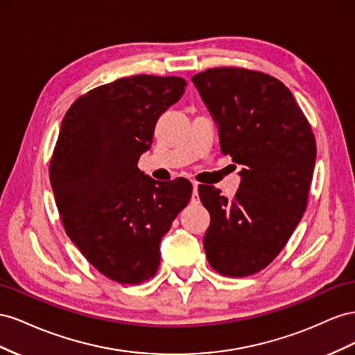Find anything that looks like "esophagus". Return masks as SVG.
<instances>
[{"mask_svg": "<svg viewBox=\"0 0 355 355\" xmlns=\"http://www.w3.org/2000/svg\"><path fill=\"white\" fill-rule=\"evenodd\" d=\"M199 191H198V183H193V193H191V204H199Z\"/></svg>", "mask_w": 355, "mask_h": 355, "instance_id": "34e87169", "label": "esophagus"}]
</instances>
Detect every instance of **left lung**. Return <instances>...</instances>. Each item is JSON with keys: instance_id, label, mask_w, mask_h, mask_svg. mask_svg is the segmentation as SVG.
Masks as SVG:
<instances>
[{"instance_id": "obj_1", "label": "left lung", "mask_w": 355, "mask_h": 355, "mask_svg": "<svg viewBox=\"0 0 355 355\" xmlns=\"http://www.w3.org/2000/svg\"><path fill=\"white\" fill-rule=\"evenodd\" d=\"M218 126L220 148L242 165L234 199L199 186L211 216L204 248L220 275L265 269L286 247L306 209L315 137L288 87L260 71L209 68L191 77Z\"/></svg>"}]
</instances>
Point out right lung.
Returning <instances> with one entry per match:
<instances>
[{
  "label": "right lung",
  "instance_id": "1",
  "mask_svg": "<svg viewBox=\"0 0 355 355\" xmlns=\"http://www.w3.org/2000/svg\"><path fill=\"white\" fill-rule=\"evenodd\" d=\"M181 77L132 76L69 107L50 160V184L69 239L120 284L155 275L160 241L191 198V183H160L138 169L156 121L183 96Z\"/></svg>",
  "mask_w": 355,
  "mask_h": 355
}]
</instances>
